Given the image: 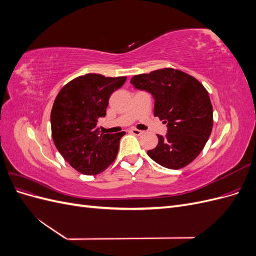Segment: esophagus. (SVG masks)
I'll return each instance as SVG.
<instances>
[{"instance_id": "1", "label": "esophagus", "mask_w": 256, "mask_h": 256, "mask_svg": "<svg viewBox=\"0 0 256 256\" xmlns=\"http://www.w3.org/2000/svg\"><path fill=\"white\" fill-rule=\"evenodd\" d=\"M130 132L132 134H134V136H141L143 134V131L138 130V129H131Z\"/></svg>"}]
</instances>
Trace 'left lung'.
<instances>
[{"mask_svg":"<svg viewBox=\"0 0 256 256\" xmlns=\"http://www.w3.org/2000/svg\"><path fill=\"white\" fill-rule=\"evenodd\" d=\"M130 83L154 100V115L166 124L168 132L147 154L158 164L178 170L194 160L212 134V106L208 92L196 78L173 68L131 78Z\"/></svg>","mask_w":256,"mask_h":256,"instance_id":"1","label":"left lung"}]
</instances>
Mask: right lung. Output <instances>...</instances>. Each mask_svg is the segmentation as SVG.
Masks as SVG:
<instances>
[{"instance_id": "obj_1", "label": "right lung", "mask_w": 256, "mask_h": 256, "mask_svg": "<svg viewBox=\"0 0 256 256\" xmlns=\"http://www.w3.org/2000/svg\"><path fill=\"white\" fill-rule=\"evenodd\" d=\"M126 76L106 78L88 74L72 80L60 90L51 111L53 142L64 159L85 175L102 173L115 160L125 131L102 134L98 120L104 118L112 92Z\"/></svg>"}]
</instances>
